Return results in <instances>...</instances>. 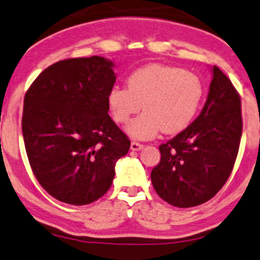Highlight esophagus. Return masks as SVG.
Masks as SVG:
<instances>
[{
	"mask_svg": "<svg viewBox=\"0 0 260 260\" xmlns=\"http://www.w3.org/2000/svg\"><path fill=\"white\" fill-rule=\"evenodd\" d=\"M143 148L144 145L142 143H138V142L131 143V150H133V151H139V150H142Z\"/></svg>",
	"mask_w": 260,
	"mask_h": 260,
	"instance_id": "34e87169",
	"label": "esophagus"
}]
</instances>
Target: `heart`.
<instances>
[{"mask_svg":"<svg viewBox=\"0 0 260 260\" xmlns=\"http://www.w3.org/2000/svg\"><path fill=\"white\" fill-rule=\"evenodd\" d=\"M203 98V84L198 75L171 65L152 64L138 69L127 79L126 87L114 86L108 105L117 123L128 124L127 133L136 139H151L160 131L178 133L191 123Z\"/></svg>","mask_w":260,"mask_h":260,"instance_id":"b5f03b06","label":"heart"}]
</instances>
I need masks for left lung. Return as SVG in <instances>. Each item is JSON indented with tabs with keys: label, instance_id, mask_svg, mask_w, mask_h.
Returning a JSON list of instances; mask_svg holds the SVG:
<instances>
[{
	"label": "left lung",
	"instance_id": "left-lung-1",
	"mask_svg": "<svg viewBox=\"0 0 260 260\" xmlns=\"http://www.w3.org/2000/svg\"><path fill=\"white\" fill-rule=\"evenodd\" d=\"M213 80L198 118L173 139L161 144V160L151 181L162 200L179 208L211 200L233 172L242 136L240 94L228 76L213 67Z\"/></svg>",
	"mask_w": 260,
	"mask_h": 260
}]
</instances>
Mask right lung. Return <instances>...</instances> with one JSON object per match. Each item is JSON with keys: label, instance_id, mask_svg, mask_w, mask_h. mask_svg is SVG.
Listing matches in <instances>:
<instances>
[{"label": "right lung", "instance_id": "add662e5", "mask_svg": "<svg viewBox=\"0 0 260 260\" xmlns=\"http://www.w3.org/2000/svg\"><path fill=\"white\" fill-rule=\"evenodd\" d=\"M114 62L70 58L43 70L25 93L23 129L31 170L49 195L69 205L96 201L110 189L131 140L109 116Z\"/></svg>", "mask_w": 260, "mask_h": 260}]
</instances>
